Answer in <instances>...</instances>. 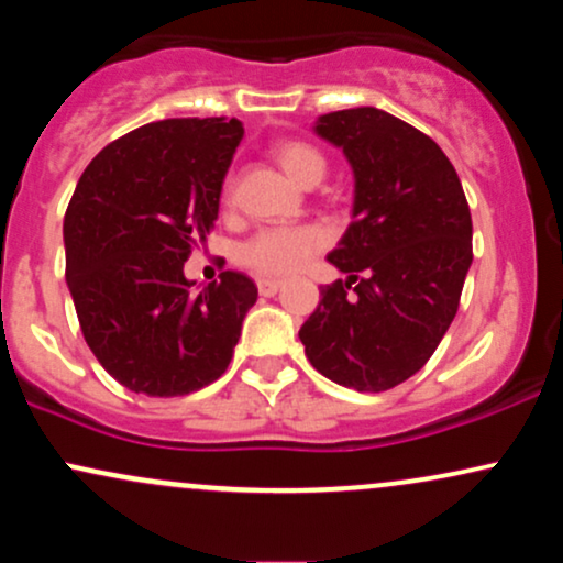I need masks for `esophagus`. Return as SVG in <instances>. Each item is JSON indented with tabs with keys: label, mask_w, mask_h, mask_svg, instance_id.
<instances>
[{
	"label": "esophagus",
	"mask_w": 563,
	"mask_h": 563,
	"mask_svg": "<svg viewBox=\"0 0 563 563\" xmlns=\"http://www.w3.org/2000/svg\"><path fill=\"white\" fill-rule=\"evenodd\" d=\"M256 288H260L262 296H275L277 290L283 288V283L280 280H269V277H260V280H256Z\"/></svg>",
	"instance_id": "esophagus-1"
}]
</instances>
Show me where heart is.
Segmentation results:
<instances>
[{
    "instance_id": "1",
    "label": "heart",
    "mask_w": 563,
    "mask_h": 563,
    "mask_svg": "<svg viewBox=\"0 0 563 563\" xmlns=\"http://www.w3.org/2000/svg\"><path fill=\"white\" fill-rule=\"evenodd\" d=\"M273 156L280 164V169L301 187L318 185L325 177V156H322L318 147L309 145V142H277L273 147ZM325 243V230L318 228V224L267 228L241 245L238 260H241L243 267H249L251 273L262 277H290L301 273L320 254Z\"/></svg>"
}]
</instances>
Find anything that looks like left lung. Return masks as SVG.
Masks as SVG:
<instances>
[{
  "instance_id": "1",
  "label": "left lung",
  "mask_w": 563,
  "mask_h": 563,
  "mask_svg": "<svg viewBox=\"0 0 563 563\" xmlns=\"http://www.w3.org/2000/svg\"><path fill=\"white\" fill-rule=\"evenodd\" d=\"M312 129L344 151L354 203L328 254L346 280L320 290L299 339L333 384L394 389L429 363L457 312L474 260L466 196L442 147L397 115L349 108Z\"/></svg>"
}]
</instances>
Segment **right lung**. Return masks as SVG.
Returning <instances> with one entry per match:
<instances>
[{"label": "right lung", "mask_w": 563, "mask_h": 563, "mask_svg": "<svg viewBox=\"0 0 563 563\" xmlns=\"http://www.w3.org/2000/svg\"><path fill=\"white\" fill-rule=\"evenodd\" d=\"M238 119H166L92 158L70 198L66 283L87 346L129 391L179 397L228 371L256 286L243 273L192 290V249L214 230Z\"/></svg>", "instance_id": "add662e5"}]
</instances>
